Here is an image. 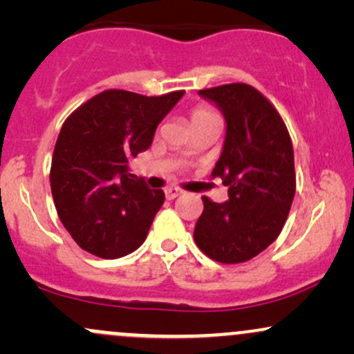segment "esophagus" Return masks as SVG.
Masks as SVG:
<instances>
[{
    "label": "esophagus",
    "instance_id": "obj_1",
    "mask_svg": "<svg viewBox=\"0 0 354 354\" xmlns=\"http://www.w3.org/2000/svg\"><path fill=\"white\" fill-rule=\"evenodd\" d=\"M185 193V191L183 189H180V188H166L165 189V194H166V200H174V198H178V196H181V194Z\"/></svg>",
    "mask_w": 354,
    "mask_h": 354
}]
</instances>
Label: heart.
I'll list each match as a JSON object with an SVG mask.
<instances>
[{
  "instance_id": "obj_1",
  "label": "heart",
  "mask_w": 354,
  "mask_h": 354,
  "mask_svg": "<svg viewBox=\"0 0 354 354\" xmlns=\"http://www.w3.org/2000/svg\"><path fill=\"white\" fill-rule=\"evenodd\" d=\"M218 115L213 108H209L208 104H198L191 109V124H198L203 123V121L208 120H216Z\"/></svg>"
}]
</instances>
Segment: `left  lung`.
<instances>
[{
    "label": "left lung",
    "mask_w": 354,
    "mask_h": 354,
    "mask_svg": "<svg viewBox=\"0 0 354 354\" xmlns=\"http://www.w3.org/2000/svg\"><path fill=\"white\" fill-rule=\"evenodd\" d=\"M226 120L223 153L213 169L228 186L230 200L203 196L194 243L225 265L250 261L281 233L295 191V153L281 115L246 83L200 89Z\"/></svg>",
    "instance_id": "1"
}]
</instances>
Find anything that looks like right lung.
<instances>
[{"label": "right lung", "instance_id": "add662e5", "mask_svg": "<svg viewBox=\"0 0 354 354\" xmlns=\"http://www.w3.org/2000/svg\"><path fill=\"white\" fill-rule=\"evenodd\" d=\"M185 91L143 96L106 89L68 116L53 153L50 183L58 216L76 245L104 259L138 250L165 203L128 173Z\"/></svg>", "mask_w": 354, "mask_h": 354}]
</instances>
